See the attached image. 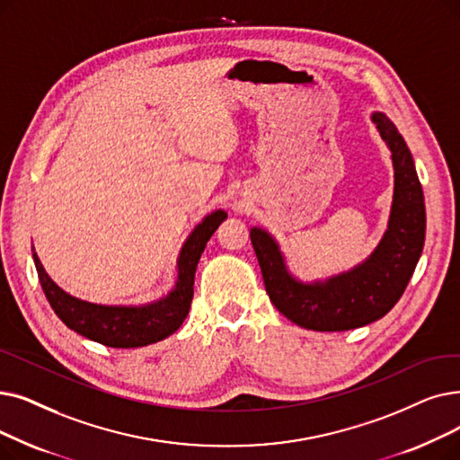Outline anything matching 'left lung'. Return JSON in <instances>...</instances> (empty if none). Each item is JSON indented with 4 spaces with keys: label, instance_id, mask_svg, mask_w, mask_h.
I'll use <instances>...</instances> for the list:
<instances>
[{
    "label": "left lung",
    "instance_id": "left-lung-1",
    "mask_svg": "<svg viewBox=\"0 0 460 460\" xmlns=\"http://www.w3.org/2000/svg\"><path fill=\"white\" fill-rule=\"evenodd\" d=\"M391 152L394 171L387 227L372 253L349 270L303 282L291 274L276 238L252 227L250 238L270 303L289 322L310 331H349L384 317L402 296L425 246V197L402 135L384 112L370 114Z\"/></svg>",
    "mask_w": 460,
    "mask_h": 460
}]
</instances>
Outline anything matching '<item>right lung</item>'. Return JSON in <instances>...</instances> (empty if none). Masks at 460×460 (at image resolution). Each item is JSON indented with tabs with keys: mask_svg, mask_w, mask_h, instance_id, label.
Segmentation results:
<instances>
[{
	"mask_svg": "<svg viewBox=\"0 0 460 460\" xmlns=\"http://www.w3.org/2000/svg\"><path fill=\"white\" fill-rule=\"evenodd\" d=\"M224 219H227V212L217 208L193 227L176 259L174 288L145 305H95L83 301L54 282L31 246L33 263L52 310L71 331L109 348H143L164 341L184 323L193 298L197 263Z\"/></svg>",
	"mask_w": 460,
	"mask_h": 460,
	"instance_id": "right-lung-1",
	"label": "right lung"
}]
</instances>
